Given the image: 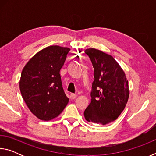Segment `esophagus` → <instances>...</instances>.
Returning a JSON list of instances; mask_svg holds the SVG:
<instances>
[{
    "label": "esophagus",
    "mask_w": 156,
    "mask_h": 156,
    "mask_svg": "<svg viewBox=\"0 0 156 156\" xmlns=\"http://www.w3.org/2000/svg\"><path fill=\"white\" fill-rule=\"evenodd\" d=\"M76 97H77V95H76V94H71V98H72V99H75Z\"/></svg>",
    "instance_id": "34e87169"
}]
</instances>
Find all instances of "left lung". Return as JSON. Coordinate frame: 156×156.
I'll list each match as a JSON object with an SVG mask.
<instances>
[{
	"label": "left lung",
	"mask_w": 156,
	"mask_h": 156,
	"mask_svg": "<svg viewBox=\"0 0 156 156\" xmlns=\"http://www.w3.org/2000/svg\"><path fill=\"white\" fill-rule=\"evenodd\" d=\"M84 52L94 68L91 101L84 110L87 122L107 125L117 119L125 109L129 97L128 80L114 58L95 48Z\"/></svg>",
	"instance_id": "8db88e82"
}]
</instances>
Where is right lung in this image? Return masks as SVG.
<instances>
[{"instance_id":"right-lung-1","label":"right lung","mask_w":156,"mask_h":156,"mask_svg":"<svg viewBox=\"0 0 156 156\" xmlns=\"http://www.w3.org/2000/svg\"><path fill=\"white\" fill-rule=\"evenodd\" d=\"M70 48L51 45L41 50L25 65L19 87L29 109L41 120L58 116L69 102L60 71Z\"/></svg>"}]
</instances>
